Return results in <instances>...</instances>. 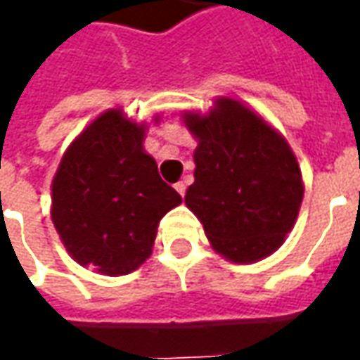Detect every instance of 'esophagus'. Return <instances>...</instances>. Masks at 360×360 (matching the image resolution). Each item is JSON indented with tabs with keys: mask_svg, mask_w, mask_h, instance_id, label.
Masks as SVG:
<instances>
[{
	"mask_svg": "<svg viewBox=\"0 0 360 360\" xmlns=\"http://www.w3.org/2000/svg\"><path fill=\"white\" fill-rule=\"evenodd\" d=\"M175 191L179 193L181 196H185V191H187V185L183 183V181H179V183H175Z\"/></svg>",
	"mask_w": 360,
	"mask_h": 360,
	"instance_id": "esophagus-1",
	"label": "esophagus"
}]
</instances>
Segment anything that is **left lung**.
<instances>
[{
    "label": "left lung",
    "instance_id": "obj_1",
    "mask_svg": "<svg viewBox=\"0 0 360 360\" xmlns=\"http://www.w3.org/2000/svg\"><path fill=\"white\" fill-rule=\"evenodd\" d=\"M198 146L195 183L185 204L216 252L250 264L283 245L302 202V175L293 150L274 127L233 98L210 113H183Z\"/></svg>",
    "mask_w": 360,
    "mask_h": 360
}]
</instances>
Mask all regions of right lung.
Masks as SVG:
<instances>
[{
	"mask_svg": "<svg viewBox=\"0 0 360 360\" xmlns=\"http://www.w3.org/2000/svg\"><path fill=\"white\" fill-rule=\"evenodd\" d=\"M144 134L123 110L103 111L71 142L51 183V221L67 252L103 276L136 270L160 219L181 204L142 148Z\"/></svg>",
	"mask_w": 360,
	"mask_h": 360,
	"instance_id": "obj_1",
	"label": "right lung"
}]
</instances>
